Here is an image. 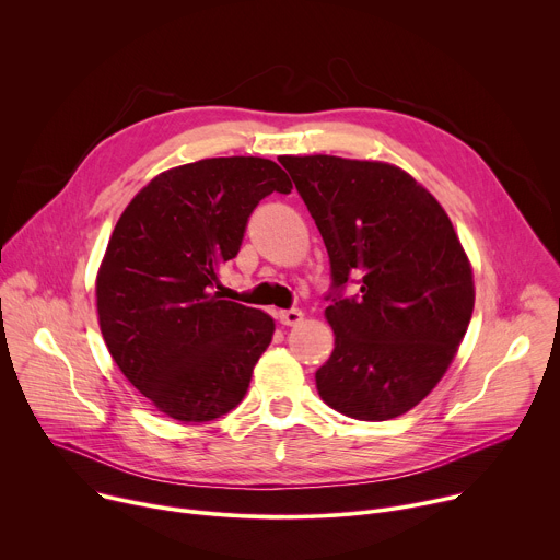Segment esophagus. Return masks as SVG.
<instances>
[{"label":"esophagus","instance_id":"34e87169","mask_svg":"<svg viewBox=\"0 0 560 560\" xmlns=\"http://www.w3.org/2000/svg\"><path fill=\"white\" fill-rule=\"evenodd\" d=\"M277 318L281 326H296L301 318H303V312L299 307H290V310H279L277 312Z\"/></svg>","mask_w":560,"mask_h":560}]
</instances>
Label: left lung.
I'll return each mask as SVG.
<instances>
[{
	"label": "left lung",
	"mask_w": 560,
	"mask_h": 560,
	"mask_svg": "<svg viewBox=\"0 0 560 560\" xmlns=\"http://www.w3.org/2000/svg\"><path fill=\"white\" fill-rule=\"evenodd\" d=\"M279 162L330 257L335 350L316 389L359 421L401 417L441 381L471 318V268L452 221L396 166L330 154ZM350 280L354 298L342 294Z\"/></svg>",
	"instance_id": "1"
}]
</instances>
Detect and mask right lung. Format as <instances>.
Listing matches in <instances>:
<instances>
[{
	"label": "right lung",
	"instance_id": "add662e5",
	"mask_svg": "<svg viewBox=\"0 0 560 560\" xmlns=\"http://www.w3.org/2000/svg\"><path fill=\"white\" fill-rule=\"evenodd\" d=\"M292 184L270 159L214 156L154 177L124 210L97 275V312L124 376L177 421L228 415L275 322L214 292L259 201Z\"/></svg>",
	"mask_w": 560,
	"mask_h": 560
}]
</instances>
